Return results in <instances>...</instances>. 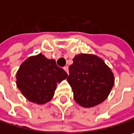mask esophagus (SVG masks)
<instances>
[{
  "instance_id": "1",
  "label": "esophagus",
  "mask_w": 134,
  "mask_h": 134,
  "mask_svg": "<svg viewBox=\"0 0 134 134\" xmlns=\"http://www.w3.org/2000/svg\"><path fill=\"white\" fill-rule=\"evenodd\" d=\"M64 70L67 72V74H69V70H68V67L67 66H65V67H64Z\"/></svg>"
}]
</instances>
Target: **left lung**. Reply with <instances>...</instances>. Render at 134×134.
Segmentation results:
<instances>
[{
	"mask_svg": "<svg viewBox=\"0 0 134 134\" xmlns=\"http://www.w3.org/2000/svg\"><path fill=\"white\" fill-rule=\"evenodd\" d=\"M69 73L67 80L72 88L74 98L85 108L103 102L115 82L111 69L102 58L94 54L76 55L69 67Z\"/></svg>",
	"mask_w": 134,
	"mask_h": 134,
	"instance_id": "left-lung-1",
	"label": "left lung"
}]
</instances>
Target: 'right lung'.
<instances>
[{
    "label": "right lung",
    "mask_w": 134,
    "mask_h": 134,
    "mask_svg": "<svg viewBox=\"0 0 134 134\" xmlns=\"http://www.w3.org/2000/svg\"><path fill=\"white\" fill-rule=\"evenodd\" d=\"M67 77L64 70L40 53L27 58L16 73V85L29 102L43 105L49 102L57 85Z\"/></svg>",
    "instance_id": "1"
}]
</instances>
